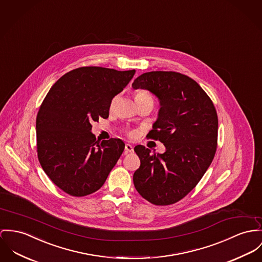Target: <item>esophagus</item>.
<instances>
[{
    "label": "esophagus",
    "instance_id": "1",
    "mask_svg": "<svg viewBox=\"0 0 262 262\" xmlns=\"http://www.w3.org/2000/svg\"><path fill=\"white\" fill-rule=\"evenodd\" d=\"M124 151L127 154V152H133L134 151V146L129 143H126L125 146H124Z\"/></svg>",
    "mask_w": 262,
    "mask_h": 262
}]
</instances>
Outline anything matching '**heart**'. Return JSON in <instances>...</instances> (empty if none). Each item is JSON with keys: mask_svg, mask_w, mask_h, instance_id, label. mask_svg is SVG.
I'll use <instances>...</instances> for the list:
<instances>
[{"mask_svg": "<svg viewBox=\"0 0 262 262\" xmlns=\"http://www.w3.org/2000/svg\"><path fill=\"white\" fill-rule=\"evenodd\" d=\"M117 100V97H115L112 101H111V106H113L115 104V101ZM136 101H150L151 103H154V99H152V96L148 93V92H145V91H141V92H138L136 94Z\"/></svg>", "mask_w": 262, "mask_h": 262, "instance_id": "b5f03b06", "label": "heart"}]
</instances>
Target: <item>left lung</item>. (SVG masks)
Segmentation results:
<instances>
[{"instance_id": "obj_1", "label": "left lung", "mask_w": 262, "mask_h": 262, "mask_svg": "<svg viewBox=\"0 0 262 262\" xmlns=\"http://www.w3.org/2000/svg\"><path fill=\"white\" fill-rule=\"evenodd\" d=\"M146 90L160 101L158 119L147 138L161 141L163 154L143 145L135 147L141 166L134 184L143 199L156 205L181 201L209 167L217 144L215 107L201 85L176 72H148L132 84Z\"/></svg>"}]
</instances>
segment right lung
<instances>
[{"label": "right lung", "mask_w": 262, "mask_h": 262, "mask_svg": "<svg viewBox=\"0 0 262 262\" xmlns=\"http://www.w3.org/2000/svg\"><path fill=\"white\" fill-rule=\"evenodd\" d=\"M136 70H73L55 82L40 105L37 147L40 165L61 190L84 196L100 189L124 149L120 139L97 141L92 122L107 119L112 100Z\"/></svg>", "instance_id": "add662e5"}]
</instances>
